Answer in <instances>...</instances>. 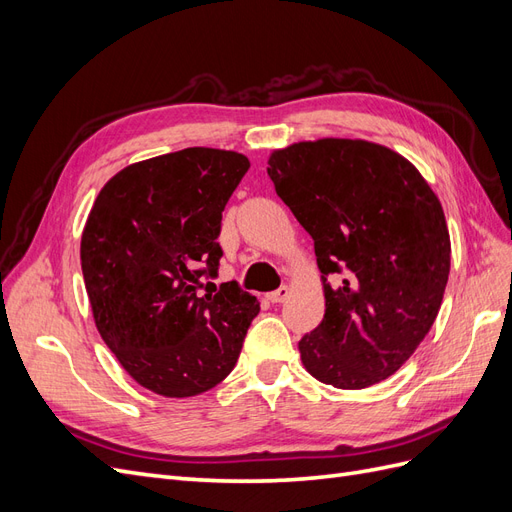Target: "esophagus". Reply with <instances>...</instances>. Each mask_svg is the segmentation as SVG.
<instances>
[{
	"mask_svg": "<svg viewBox=\"0 0 512 512\" xmlns=\"http://www.w3.org/2000/svg\"><path fill=\"white\" fill-rule=\"evenodd\" d=\"M288 294H290V288H288V286H282V288H277V290L269 292L267 297H269L271 303H282V301L288 299Z\"/></svg>",
	"mask_w": 512,
	"mask_h": 512,
	"instance_id": "obj_1",
	"label": "esophagus"
}]
</instances>
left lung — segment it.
<instances>
[{"instance_id": "obj_1", "label": "left lung", "mask_w": 512, "mask_h": 512, "mask_svg": "<svg viewBox=\"0 0 512 512\" xmlns=\"http://www.w3.org/2000/svg\"><path fill=\"white\" fill-rule=\"evenodd\" d=\"M267 173L322 273L327 307L299 342L303 367L346 391L393 376L429 333L451 271L436 192L401 153L363 138L275 149Z\"/></svg>"}]
</instances>
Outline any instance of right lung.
I'll use <instances>...</instances> for the list:
<instances>
[{
  "instance_id": "right-lung-1",
  "label": "right lung",
  "mask_w": 512,
  "mask_h": 512,
  "mask_svg": "<svg viewBox=\"0 0 512 512\" xmlns=\"http://www.w3.org/2000/svg\"><path fill=\"white\" fill-rule=\"evenodd\" d=\"M250 168L243 153L188 147L104 183L81 237L96 329L143 389L185 399L235 367L260 303L213 282L222 211Z\"/></svg>"
}]
</instances>
